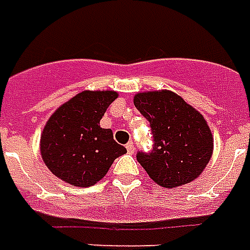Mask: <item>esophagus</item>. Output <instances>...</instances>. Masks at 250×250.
<instances>
[{"instance_id": "obj_1", "label": "esophagus", "mask_w": 250, "mask_h": 250, "mask_svg": "<svg viewBox=\"0 0 250 250\" xmlns=\"http://www.w3.org/2000/svg\"><path fill=\"white\" fill-rule=\"evenodd\" d=\"M125 148H127V151H128V153H134V149H135V146H134L133 141H130L127 145H125Z\"/></svg>"}]
</instances>
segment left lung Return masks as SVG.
Returning <instances> with one entry per match:
<instances>
[{"instance_id": "obj_1", "label": "left lung", "mask_w": 250, "mask_h": 250, "mask_svg": "<svg viewBox=\"0 0 250 250\" xmlns=\"http://www.w3.org/2000/svg\"><path fill=\"white\" fill-rule=\"evenodd\" d=\"M134 105L149 122L153 141L151 151L137 152L145 171L165 188L195 180L213 152V137L202 115L171 91L140 92Z\"/></svg>"}]
</instances>
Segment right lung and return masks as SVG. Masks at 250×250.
I'll return each instance as SVG.
<instances>
[{"instance_id": "obj_1", "label": "right lung", "mask_w": 250, "mask_h": 250, "mask_svg": "<svg viewBox=\"0 0 250 250\" xmlns=\"http://www.w3.org/2000/svg\"><path fill=\"white\" fill-rule=\"evenodd\" d=\"M117 98L115 91H83L49 117L41 135V156L47 167L74 187H91L108 173L127 149L99 122Z\"/></svg>"}]
</instances>
